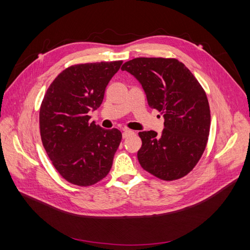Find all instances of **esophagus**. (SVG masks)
Here are the masks:
<instances>
[{
    "mask_svg": "<svg viewBox=\"0 0 250 250\" xmlns=\"http://www.w3.org/2000/svg\"><path fill=\"white\" fill-rule=\"evenodd\" d=\"M132 134H134V131H132V130H130V129H124V130H123V133H122L124 139H126V138H128V137H130V135H132Z\"/></svg>",
    "mask_w": 250,
    "mask_h": 250,
    "instance_id": "obj_1",
    "label": "esophagus"
}]
</instances>
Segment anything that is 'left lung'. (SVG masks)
<instances>
[{
  "label": "left lung",
  "instance_id": "8db88e82",
  "mask_svg": "<svg viewBox=\"0 0 250 250\" xmlns=\"http://www.w3.org/2000/svg\"><path fill=\"white\" fill-rule=\"evenodd\" d=\"M121 70L140 82L149 107L165 118L161 134L139 132L142 168L164 180L184 177L198 163L208 143L210 112L206 92L177 59L139 57Z\"/></svg>",
  "mask_w": 250,
  "mask_h": 250
}]
</instances>
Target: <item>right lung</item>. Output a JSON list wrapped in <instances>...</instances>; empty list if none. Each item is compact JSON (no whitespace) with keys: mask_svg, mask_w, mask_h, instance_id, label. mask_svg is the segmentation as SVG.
<instances>
[{"mask_svg":"<svg viewBox=\"0 0 250 250\" xmlns=\"http://www.w3.org/2000/svg\"><path fill=\"white\" fill-rule=\"evenodd\" d=\"M123 63L76 64L60 73L49 86L40 110L42 145L65 180L92 186L107 175L122 133L89 122V111L103 101L105 88Z\"/></svg>","mask_w":250,"mask_h":250,"instance_id":"1","label":"right lung"}]
</instances>
